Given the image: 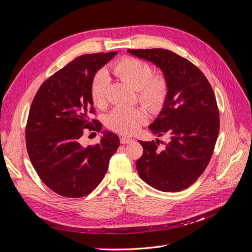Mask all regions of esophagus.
I'll return each mask as SVG.
<instances>
[{"label": "esophagus", "mask_w": 252, "mask_h": 252, "mask_svg": "<svg viewBox=\"0 0 252 252\" xmlns=\"http://www.w3.org/2000/svg\"><path fill=\"white\" fill-rule=\"evenodd\" d=\"M120 141H121L122 144H129V143L133 142V139L132 138H129V136H121Z\"/></svg>", "instance_id": "esophagus-1"}]
</instances>
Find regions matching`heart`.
<instances>
[{
    "mask_svg": "<svg viewBox=\"0 0 252 252\" xmlns=\"http://www.w3.org/2000/svg\"><path fill=\"white\" fill-rule=\"evenodd\" d=\"M110 72L119 80L135 89L139 100L157 111L163 107L169 93L168 82L164 75H152L151 66L144 61L127 57L110 66ZM108 78L104 71L98 72L91 85V98L97 107H102L107 100ZM148 121V112L143 107H118L107 118L108 126L114 131L131 134Z\"/></svg>",
    "mask_w": 252,
    "mask_h": 252,
    "instance_id": "b5f03b06",
    "label": "heart"
}]
</instances>
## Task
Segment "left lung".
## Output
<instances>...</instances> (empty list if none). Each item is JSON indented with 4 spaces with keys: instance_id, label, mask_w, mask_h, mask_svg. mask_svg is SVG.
<instances>
[{
    "instance_id": "left-lung-1",
    "label": "left lung",
    "mask_w": 252,
    "mask_h": 252,
    "mask_svg": "<svg viewBox=\"0 0 252 252\" xmlns=\"http://www.w3.org/2000/svg\"><path fill=\"white\" fill-rule=\"evenodd\" d=\"M132 56L154 63L168 82L167 100L150 130L170 141L159 150L157 142L139 141L143 155L135 166L141 179L164 192L188 188L207 167L220 130L215 93L204 73L170 50L128 49Z\"/></svg>"
}]
</instances>
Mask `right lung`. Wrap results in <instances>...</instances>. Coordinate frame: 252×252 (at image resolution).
<instances>
[{
	"instance_id": "add662e5",
	"label": "right lung",
	"mask_w": 252,
	"mask_h": 252,
	"mask_svg": "<svg viewBox=\"0 0 252 252\" xmlns=\"http://www.w3.org/2000/svg\"><path fill=\"white\" fill-rule=\"evenodd\" d=\"M117 53L74 59L34 95L25 131L28 156L44 184L60 195L82 197L93 191L120 146L119 136L111 131H103L100 143L88 147L80 140L85 130L101 131L100 122L90 121L94 113L91 85L96 71Z\"/></svg>"
}]
</instances>
